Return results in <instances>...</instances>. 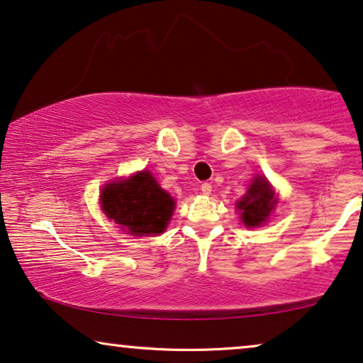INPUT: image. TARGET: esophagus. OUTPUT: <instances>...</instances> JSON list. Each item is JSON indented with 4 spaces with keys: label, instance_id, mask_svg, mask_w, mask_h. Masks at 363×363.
<instances>
[{
    "label": "esophagus",
    "instance_id": "obj_1",
    "mask_svg": "<svg viewBox=\"0 0 363 363\" xmlns=\"http://www.w3.org/2000/svg\"><path fill=\"white\" fill-rule=\"evenodd\" d=\"M201 192L206 194V196H208V194L212 192V186L208 182H202L201 184Z\"/></svg>",
    "mask_w": 363,
    "mask_h": 363
}]
</instances>
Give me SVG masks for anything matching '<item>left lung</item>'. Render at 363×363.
<instances>
[{
  "instance_id": "1",
  "label": "left lung",
  "mask_w": 363,
  "mask_h": 363,
  "mask_svg": "<svg viewBox=\"0 0 363 363\" xmlns=\"http://www.w3.org/2000/svg\"><path fill=\"white\" fill-rule=\"evenodd\" d=\"M277 206L274 192L264 177H255L247 194L238 201L237 207L242 212V222L247 227H258L268 220L269 213Z\"/></svg>"
}]
</instances>
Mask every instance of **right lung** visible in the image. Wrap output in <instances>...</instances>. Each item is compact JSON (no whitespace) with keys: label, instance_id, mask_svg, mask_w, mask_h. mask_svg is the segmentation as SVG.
Here are the masks:
<instances>
[{"label":"right lung","instance_id":"1","mask_svg":"<svg viewBox=\"0 0 363 363\" xmlns=\"http://www.w3.org/2000/svg\"><path fill=\"white\" fill-rule=\"evenodd\" d=\"M100 201L105 216L131 235L162 233L174 212L172 197L162 191L150 171L106 184Z\"/></svg>","mask_w":363,"mask_h":363}]
</instances>
